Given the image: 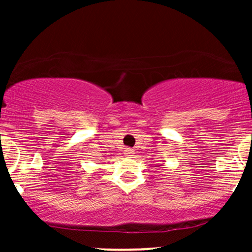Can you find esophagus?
<instances>
[{"mask_svg":"<svg viewBox=\"0 0 252 252\" xmlns=\"http://www.w3.org/2000/svg\"><path fill=\"white\" fill-rule=\"evenodd\" d=\"M134 153L135 152L131 148H126V149H124L123 154L126 155V156H132V155H134Z\"/></svg>","mask_w":252,"mask_h":252,"instance_id":"esophagus-1","label":"esophagus"}]
</instances>
